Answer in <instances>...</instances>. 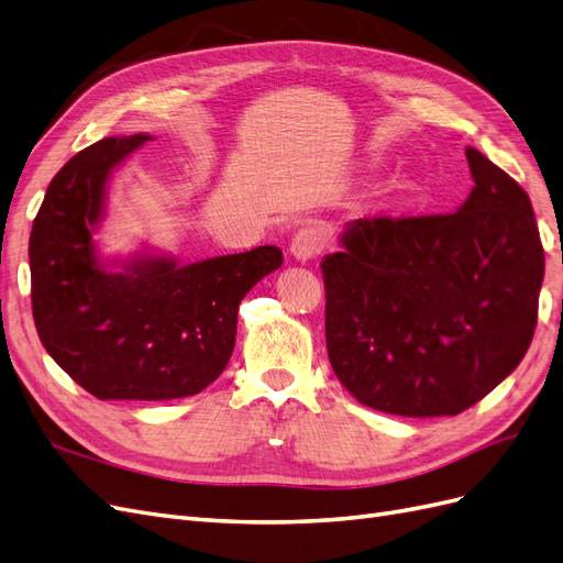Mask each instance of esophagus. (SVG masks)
<instances>
[{
  "label": "esophagus",
  "instance_id": "34e87169",
  "mask_svg": "<svg viewBox=\"0 0 563 563\" xmlns=\"http://www.w3.org/2000/svg\"><path fill=\"white\" fill-rule=\"evenodd\" d=\"M323 244H327V242H323L321 228L317 223H308L294 234V240H291V244H288V249H291L294 258L310 261V258H314L317 253H321Z\"/></svg>",
  "mask_w": 563,
  "mask_h": 563
}]
</instances>
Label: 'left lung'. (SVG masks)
Here are the masks:
<instances>
[{
    "label": "left lung",
    "mask_w": 563,
    "mask_h": 563,
    "mask_svg": "<svg viewBox=\"0 0 563 563\" xmlns=\"http://www.w3.org/2000/svg\"><path fill=\"white\" fill-rule=\"evenodd\" d=\"M474 187L437 216L360 218L321 261L338 380L376 411L457 416L531 345L544 251L523 187L479 150Z\"/></svg>",
    "instance_id": "obj_1"
}]
</instances>
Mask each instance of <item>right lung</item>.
<instances>
[{
	"mask_svg": "<svg viewBox=\"0 0 563 563\" xmlns=\"http://www.w3.org/2000/svg\"><path fill=\"white\" fill-rule=\"evenodd\" d=\"M150 135L103 139L51 180L30 232L32 317L42 345L98 399L192 397L230 362L242 298L282 265L277 246L192 265L139 258L100 265L93 232L112 168Z\"/></svg>",
	"mask_w": 563,
	"mask_h": 563,
	"instance_id": "add662e5",
	"label": "right lung"
}]
</instances>
